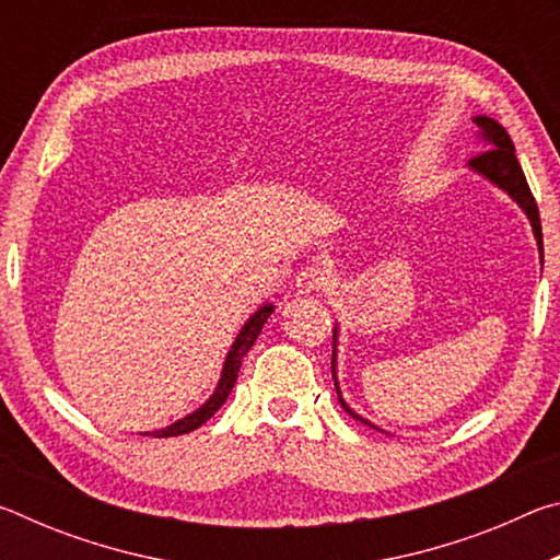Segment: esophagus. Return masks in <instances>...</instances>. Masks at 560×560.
<instances>
[{
    "label": "esophagus",
    "mask_w": 560,
    "mask_h": 560,
    "mask_svg": "<svg viewBox=\"0 0 560 560\" xmlns=\"http://www.w3.org/2000/svg\"><path fill=\"white\" fill-rule=\"evenodd\" d=\"M330 283H334V271L324 267V264H311V267H303L296 277L299 293L326 291Z\"/></svg>",
    "instance_id": "obj_1"
}]
</instances>
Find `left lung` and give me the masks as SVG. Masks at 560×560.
Segmentation results:
<instances>
[{"label":"left lung","mask_w":560,"mask_h":560,"mask_svg":"<svg viewBox=\"0 0 560 560\" xmlns=\"http://www.w3.org/2000/svg\"><path fill=\"white\" fill-rule=\"evenodd\" d=\"M474 122L481 128V136L487 140V148L485 153L474 155L469 160V167L477 170L485 177H489L491 183L499 185L501 189H506V192L514 197V200L521 205V210L528 214L530 226H534V234H536V242H538V249H541V264H544V234H541V217H538V205L534 200V195H530V187L526 183V175L524 170L518 165V158H516V150L514 143H511L509 132L499 126L494 118H487V116H477ZM334 377H336V350H334ZM336 390H338V383H336ZM338 402L343 405V410L355 417L363 424H371L363 417H358L350 407L343 402V397L338 393Z\"/></svg>","instance_id":"1"}]
</instances>
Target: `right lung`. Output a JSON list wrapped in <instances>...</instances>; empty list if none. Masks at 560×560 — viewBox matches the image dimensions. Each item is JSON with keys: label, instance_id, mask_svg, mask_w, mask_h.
Listing matches in <instances>:
<instances>
[{"label": "right lung", "instance_id": "add662e5", "mask_svg": "<svg viewBox=\"0 0 560 560\" xmlns=\"http://www.w3.org/2000/svg\"><path fill=\"white\" fill-rule=\"evenodd\" d=\"M271 311H273V306H261L257 314L249 318V324H244L242 334L236 336V340H234L230 355H226L222 381H220V385H217L214 395L210 397V400H207V405H202L197 412L183 417V420H177L175 424H170V428H165V430H155V432H145V434H150V438H177V434H187V432H192L197 428H202V424L210 420V417L224 405L226 397H230L232 387L236 383V375H240L242 360H244L246 353H249L254 340H257V336L261 334V326L267 324Z\"/></svg>", "mask_w": 560, "mask_h": 560}]
</instances>
